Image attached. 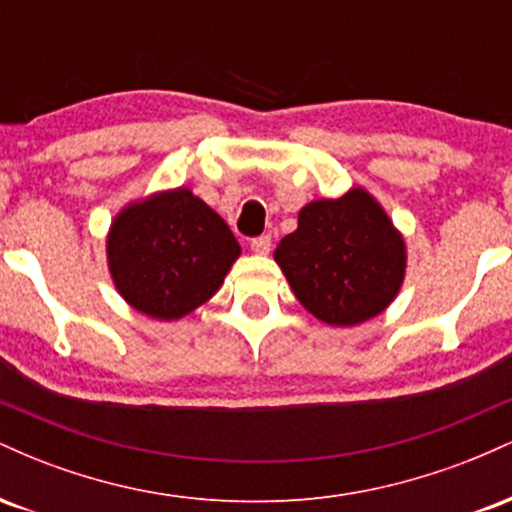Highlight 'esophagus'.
Segmentation results:
<instances>
[{
  "label": "esophagus",
  "instance_id": "34e87169",
  "mask_svg": "<svg viewBox=\"0 0 512 512\" xmlns=\"http://www.w3.org/2000/svg\"><path fill=\"white\" fill-rule=\"evenodd\" d=\"M250 248L252 252H257V255H267L269 250H272V236H257L250 240Z\"/></svg>",
  "mask_w": 512,
  "mask_h": 512
}]
</instances>
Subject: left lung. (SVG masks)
<instances>
[{"instance_id":"1","label":"left lung","mask_w":512,"mask_h":512,"mask_svg":"<svg viewBox=\"0 0 512 512\" xmlns=\"http://www.w3.org/2000/svg\"><path fill=\"white\" fill-rule=\"evenodd\" d=\"M274 260L305 310L327 325L351 327L392 303L407 250L383 207L356 187L339 199L305 204Z\"/></svg>"}]
</instances>
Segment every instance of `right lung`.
Masks as SVG:
<instances>
[{"mask_svg":"<svg viewBox=\"0 0 512 512\" xmlns=\"http://www.w3.org/2000/svg\"><path fill=\"white\" fill-rule=\"evenodd\" d=\"M238 255L226 221L185 187L129 204L108 236L117 291L156 320H178L207 303Z\"/></svg>","mask_w":512,"mask_h":512,"instance_id":"right-lung-1","label":"right lung"}]
</instances>
